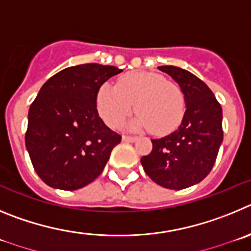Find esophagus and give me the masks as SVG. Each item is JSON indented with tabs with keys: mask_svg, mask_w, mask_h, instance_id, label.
I'll return each instance as SVG.
<instances>
[{
	"mask_svg": "<svg viewBox=\"0 0 251 251\" xmlns=\"http://www.w3.org/2000/svg\"><path fill=\"white\" fill-rule=\"evenodd\" d=\"M136 140H137V137H135V136H126V135H124L123 136V141L134 142V141H136Z\"/></svg>",
	"mask_w": 251,
	"mask_h": 251,
	"instance_id": "esophagus-1",
	"label": "esophagus"
}]
</instances>
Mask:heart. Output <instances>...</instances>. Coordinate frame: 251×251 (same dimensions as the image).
Wrapping results in <instances>:
<instances>
[{"mask_svg":"<svg viewBox=\"0 0 251 251\" xmlns=\"http://www.w3.org/2000/svg\"><path fill=\"white\" fill-rule=\"evenodd\" d=\"M139 115L128 123L131 130L165 135L180 125L185 99L176 83L151 72H131L119 78L116 86L102 85L98 92V110L111 127L120 125L132 111Z\"/></svg>","mask_w":251,"mask_h":251,"instance_id":"obj_1","label":"heart"}]
</instances>
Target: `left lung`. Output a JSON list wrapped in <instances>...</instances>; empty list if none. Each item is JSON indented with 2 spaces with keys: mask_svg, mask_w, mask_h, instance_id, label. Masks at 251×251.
Listing matches in <instances>:
<instances>
[{
  "mask_svg": "<svg viewBox=\"0 0 251 251\" xmlns=\"http://www.w3.org/2000/svg\"><path fill=\"white\" fill-rule=\"evenodd\" d=\"M177 82L185 99L181 124L174 132L152 139V150L141 165L153 182L181 190L209 175L223 142V110L213 91L191 72L176 66H159Z\"/></svg>",
  "mask_w": 251,
  "mask_h": 251,
  "instance_id": "8db88e82",
  "label": "left lung"
}]
</instances>
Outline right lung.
<instances>
[{"label":"right lung","instance_id":"add662e5","mask_svg":"<svg viewBox=\"0 0 251 251\" xmlns=\"http://www.w3.org/2000/svg\"><path fill=\"white\" fill-rule=\"evenodd\" d=\"M120 72L115 66L76 65L57 72L40 89L28 110L25 142L45 184L77 190L102 173L121 136L99 116L98 92Z\"/></svg>","mask_w":251,"mask_h":251}]
</instances>
